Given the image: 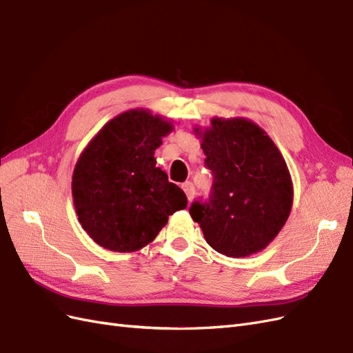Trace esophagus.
Masks as SVG:
<instances>
[{
    "label": "esophagus",
    "instance_id": "34e87169",
    "mask_svg": "<svg viewBox=\"0 0 353 353\" xmlns=\"http://www.w3.org/2000/svg\"><path fill=\"white\" fill-rule=\"evenodd\" d=\"M183 190H184V193L187 194V199L188 200H193L194 199V185H193V183H190V181H187V183H184L183 184Z\"/></svg>",
    "mask_w": 353,
    "mask_h": 353
}]
</instances>
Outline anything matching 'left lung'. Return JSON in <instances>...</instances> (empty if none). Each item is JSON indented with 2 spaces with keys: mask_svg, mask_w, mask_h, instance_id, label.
Returning a JSON list of instances; mask_svg holds the SVG:
<instances>
[{
  "mask_svg": "<svg viewBox=\"0 0 353 353\" xmlns=\"http://www.w3.org/2000/svg\"><path fill=\"white\" fill-rule=\"evenodd\" d=\"M201 138L213 174L208 201L190 215L208 244L230 258L263 250L281 231L293 205V183L279 147L261 126L244 117H213Z\"/></svg>",
  "mask_w": 353,
  "mask_h": 353,
  "instance_id": "8db88e82",
  "label": "left lung"
}]
</instances>
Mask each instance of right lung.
<instances>
[{
  "instance_id": "obj_1",
  "label": "right lung",
  "mask_w": 353,
  "mask_h": 353,
  "mask_svg": "<svg viewBox=\"0 0 353 353\" xmlns=\"http://www.w3.org/2000/svg\"><path fill=\"white\" fill-rule=\"evenodd\" d=\"M174 125L147 109L113 117L83 148L72 176L78 221L101 248L130 253L152 243L187 196L156 168Z\"/></svg>"
}]
</instances>
